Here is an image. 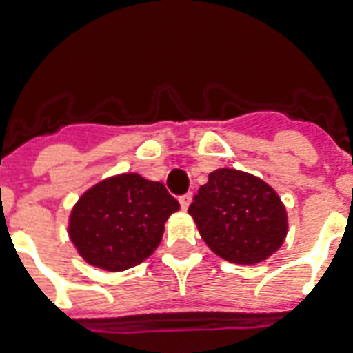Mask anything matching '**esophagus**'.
<instances>
[{"label": "esophagus", "instance_id": "esophagus-1", "mask_svg": "<svg viewBox=\"0 0 353 353\" xmlns=\"http://www.w3.org/2000/svg\"><path fill=\"white\" fill-rule=\"evenodd\" d=\"M190 201H192V192H187V194H183V196H179V203H181L183 210L188 209Z\"/></svg>", "mask_w": 353, "mask_h": 353}]
</instances>
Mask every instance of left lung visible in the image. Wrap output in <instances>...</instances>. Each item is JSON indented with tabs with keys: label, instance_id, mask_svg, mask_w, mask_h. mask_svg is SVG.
Masks as SVG:
<instances>
[{
	"label": "left lung",
	"instance_id": "1",
	"mask_svg": "<svg viewBox=\"0 0 353 353\" xmlns=\"http://www.w3.org/2000/svg\"><path fill=\"white\" fill-rule=\"evenodd\" d=\"M210 251L227 262L254 265L279 251L288 214L279 194L234 168H220L201 185L188 207Z\"/></svg>",
	"mask_w": 353,
	"mask_h": 353
}]
</instances>
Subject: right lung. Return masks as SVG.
Returning a JSON list of instances; mask_svg holds the SVG:
<instances>
[{"label": "right lung", "mask_w": 353, "mask_h": 353, "mask_svg": "<svg viewBox=\"0 0 353 353\" xmlns=\"http://www.w3.org/2000/svg\"><path fill=\"white\" fill-rule=\"evenodd\" d=\"M176 210L179 203L163 183L119 174L82 194L69 216V238L88 263L124 271L157 249Z\"/></svg>", "instance_id": "1"}]
</instances>
